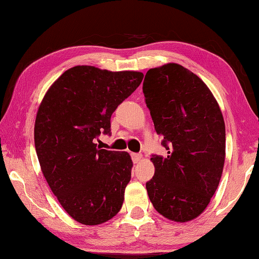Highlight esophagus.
<instances>
[{
  "label": "esophagus",
  "mask_w": 259,
  "mask_h": 259,
  "mask_svg": "<svg viewBox=\"0 0 259 259\" xmlns=\"http://www.w3.org/2000/svg\"><path fill=\"white\" fill-rule=\"evenodd\" d=\"M131 157H133L134 163H138V162L143 160V156L140 154H137V153H133V154H131Z\"/></svg>",
  "instance_id": "34e87169"
}]
</instances>
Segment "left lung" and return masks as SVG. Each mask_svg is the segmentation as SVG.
Returning a JSON list of instances; mask_svg holds the SVG:
<instances>
[{
    "mask_svg": "<svg viewBox=\"0 0 259 259\" xmlns=\"http://www.w3.org/2000/svg\"><path fill=\"white\" fill-rule=\"evenodd\" d=\"M145 102L168 155H153L154 176L146 183L153 207L162 216L185 223L207 208L225 162V123L205 83L182 65L147 71Z\"/></svg>",
    "mask_w": 259,
    "mask_h": 259,
    "instance_id": "8db88e82",
    "label": "left lung"
}]
</instances>
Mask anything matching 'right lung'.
Here are the masks:
<instances>
[{
    "mask_svg": "<svg viewBox=\"0 0 259 259\" xmlns=\"http://www.w3.org/2000/svg\"><path fill=\"white\" fill-rule=\"evenodd\" d=\"M144 74L95 66L67 69L47 91L38 107L34 142L41 170L69 216L98 225L120 211L131 178L129 153L97 147L111 133V116L137 89Z\"/></svg>",
    "mask_w": 259,
    "mask_h": 259,
    "instance_id": "obj_1",
    "label": "right lung"
}]
</instances>
